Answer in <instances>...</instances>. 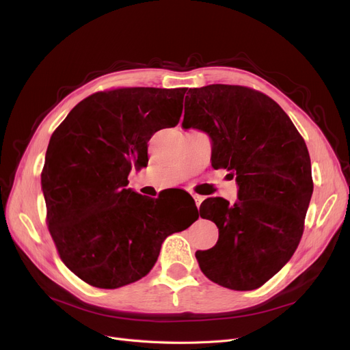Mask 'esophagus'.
Masks as SVG:
<instances>
[{"label": "esophagus", "instance_id": "34e87169", "mask_svg": "<svg viewBox=\"0 0 350 350\" xmlns=\"http://www.w3.org/2000/svg\"><path fill=\"white\" fill-rule=\"evenodd\" d=\"M192 198L196 200L197 207H200V204H201V202H202V200H204V197H202V196H198V194H192Z\"/></svg>", "mask_w": 350, "mask_h": 350}]
</instances>
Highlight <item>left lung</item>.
Segmentation results:
<instances>
[{
    "instance_id": "1",
    "label": "left lung",
    "mask_w": 350,
    "mask_h": 350,
    "mask_svg": "<svg viewBox=\"0 0 350 350\" xmlns=\"http://www.w3.org/2000/svg\"><path fill=\"white\" fill-rule=\"evenodd\" d=\"M183 129L211 140V165L236 178L237 200L214 197L200 215L215 223L219 240L197 250L204 275L236 291L255 290L291 259L312 194L304 139L267 95L239 85L189 88Z\"/></svg>"
}]
</instances>
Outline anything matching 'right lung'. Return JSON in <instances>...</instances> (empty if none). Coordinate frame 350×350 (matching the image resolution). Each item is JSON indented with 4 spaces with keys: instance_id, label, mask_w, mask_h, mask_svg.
Instances as JSON below:
<instances>
[{
    "instance_id": "add662e5",
    "label": "right lung",
    "mask_w": 350,
    "mask_h": 350,
    "mask_svg": "<svg viewBox=\"0 0 350 350\" xmlns=\"http://www.w3.org/2000/svg\"><path fill=\"white\" fill-rule=\"evenodd\" d=\"M185 92L92 94L51 137L42 172L47 226L60 259L92 286L114 290L139 281L153 268L163 240L198 219L174 217L161 197L144 198L126 188L131 165L148 163L153 133L178 124Z\"/></svg>"
}]
</instances>
